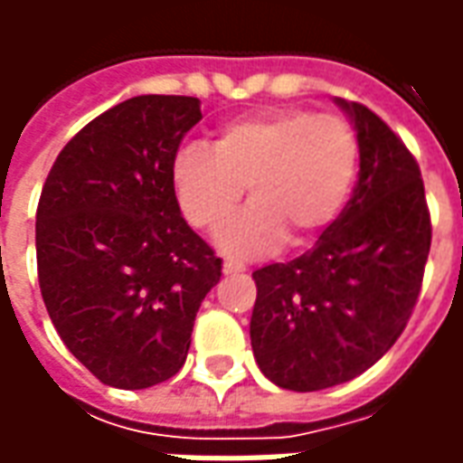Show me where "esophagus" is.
Instances as JSON below:
<instances>
[{"label": "esophagus", "instance_id": "1", "mask_svg": "<svg viewBox=\"0 0 463 463\" xmlns=\"http://www.w3.org/2000/svg\"><path fill=\"white\" fill-rule=\"evenodd\" d=\"M245 272L242 265H235V262H222V275H241Z\"/></svg>", "mask_w": 463, "mask_h": 463}]
</instances>
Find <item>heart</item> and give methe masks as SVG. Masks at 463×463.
Instances as JSON below:
<instances>
[{"label":"heart","instance_id":"heart-1","mask_svg":"<svg viewBox=\"0 0 463 463\" xmlns=\"http://www.w3.org/2000/svg\"><path fill=\"white\" fill-rule=\"evenodd\" d=\"M357 133L340 116L278 109L225 123L215 146L191 143L173 161V191L185 221L218 232L222 252L252 258L290 242L305 248L340 218L354 185Z\"/></svg>","mask_w":463,"mask_h":463}]
</instances>
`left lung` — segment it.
Here are the masks:
<instances>
[{
	"mask_svg": "<svg viewBox=\"0 0 463 463\" xmlns=\"http://www.w3.org/2000/svg\"><path fill=\"white\" fill-rule=\"evenodd\" d=\"M335 101L357 131L354 193L312 250L252 272V354L272 384L292 392L345 384L397 342L431 245L414 156L367 106Z\"/></svg>",
	"mask_w": 463,
	"mask_h": 463,
	"instance_id": "8db88e82",
	"label": "left lung"
}]
</instances>
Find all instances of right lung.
Segmentation results:
<instances>
[{
    "mask_svg": "<svg viewBox=\"0 0 463 463\" xmlns=\"http://www.w3.org/2000/svg\"><path fill=\"white\" fill-rule=\"evenodd\" d=\"M193 96H133L86 123L52 165L36 208L46 312L69 352L116 389L185 364L221 258L183 221L173 161L201 121Z\"/></svg>",
    "mask_w": 463,
    "mask_h": 463,
    "instance_id": "add662e5",
    "label": "right lung"
}]
</instances>
